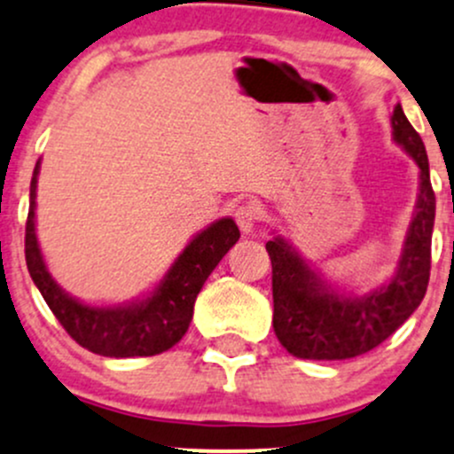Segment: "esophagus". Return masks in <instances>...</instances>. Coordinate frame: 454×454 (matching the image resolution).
Here are the masks:
<instances>
[{
	"label": "esophagus",
	"mask_w": 454,
	"mask_h": 454,
	"mask_svg": "<svg viewBox=\"0 0 454 454\" xmlns=\"http://www.w3.org/2000/svg\"><path fill=\"white\" fill-rule=\"evenodd\" d=\"M235 222H237V226L241 228V232H246V235H248V232H253L254 223L259 222V208H256L254 204H250V201L237 206Z\"/></svg>",
	"instance_id": "34e87169"
}]
</instances>
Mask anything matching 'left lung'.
I'll return each instance as SVG.
<instances>
[{
	"label": "left lung",
	"instance_id": "8db88e82",
	"mask_svg": "<svg viewBox=\"0 0 454 454\" xmlns=\"http://www.w3.org/2000/svg\"><path fill=\"white\" fill-rule=\"evenodd\" d=\"M391 127L393 140L418 164L419 191L397 270L384 286L363 296L345 294L312 268L290 241L274 237L265 244L272 261L274 333L296 358L347 360L367 354L422 303L434 226L428 155L400 103L393 107Z\"/></svg>",
	"mask_w": 454,
	"mask_h": 454
}]
</instances>
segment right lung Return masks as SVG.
<instances>
[{
	"label": "right lung",
	"mask_w": 454,
	"mask_h": 454,
	"mask_svg": "<svg viewBox=\"0 0 454 454\" xmlns=\"http://www.w3.org/2000/svg\"><path fill=\"white\" fill-rule=\"evenodd\" d=\"M41 160L30 182V208L26 222V263L41 296L67 333L87 351L107 358L155 356L171 349L189 329L201 286L223 254L239 241V228L222 217L198 232L173 261L151 294L112 308L87 305L67 294L45 268L35 231L36 180Z\"/></svg>",
	"instance_id": "obj_1"
}]
</instances>
